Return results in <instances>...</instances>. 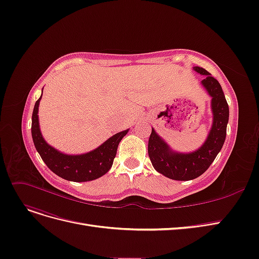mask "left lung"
Returning <instances> with one entry per match:
<instances>
[{
	"instance_id": "obj_1",
	"label": "left lung",
	"mask_w": 259,
	"mask_h": 259,
	"mask_svg": "<svg viewBox=\"0 0 259 259\" xmlns=\"http://www.w3.org/2000/svg\"><path fill=\"white\" fill-rule=\"evenodd\" d=\"M194 70L206 75L201 83L212 97L213 124L206 142L189 154L172 152L152 128L148 144L149 157L155 170L178 181H189L201 176L215 159L226 138L229 108L222 87L204 68L195 66Z\"/></svg>"
}]
</instances>
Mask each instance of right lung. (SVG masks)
<instances>
[{"mask_svg": "<svg viewBox=\"0 0 259 259\" xmlns=\"http://www.w3.org/2000/svg\"><path fill=\"white\" fill-rule=\"evenodd\" d=\"M41 96L35 103L32 114V138L41 159L51 171L68 181L87 182L99 179L108 172L117 154L119 142L128 130L115 134L102 146L81 155H66L50 147L44 140L38 124V105Z\"/></svg>", "mask_w": 259, "mask_h": 259, "instance_id": "right-lung-1", "label": "right lung"}]
</instances>
